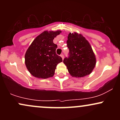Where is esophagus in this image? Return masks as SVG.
<instances>
[{"label": "esophagus", "mask_w": 120, "mask_h": 120, "mask_svg": "<svg viewBox=\"0 0 120 120\" xmlns=\"http://www.w3.org/2000/svg\"><path fill=\"white\" fill-rule=\"evenodd\" d=\"M61 57H62V59H63H63H64V55L63 54H61Z\"/></svg>", "instance_id": "1"}]
</instances>
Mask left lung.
Segmentation results:
<instances>
[{
	"label": "left lung",
	"mask_w": 120,
	"mask_h": 120,
	"mask_svg": "<svg viewBox=\"0 0 120 120\" xmlns=\"http://www.w3.org/2000/svg\"><path fill=\"white\" fill-rule=\"evenodd\" d=\"M69 55L63 62L70 74L82 77L90 74L96 64V58L89 42L81 34L69 33L67 41Z\"/></svg>",
	"instance_id": "8db88e82"
}]
</instances>
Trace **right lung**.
<instances>
[{"label": "right lung", "mask_w": 120, "mask_h": 120, "mask_svg": "<svg viewBox=\"0 0 120 120\" xmlns=\"http://www.w3.org/2000/svg\"><path fill=\"white\" fill-rule=\"evenodd\" d=\"M61 31H45L36 37L27 49L25 56L26 68L31 75L47 78L54 75L56 66L63 61L56 53L57 45L53 39Z\"/></svg>", "instance_id": "add662e5"}]
</instances>
